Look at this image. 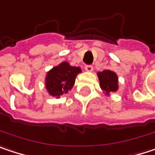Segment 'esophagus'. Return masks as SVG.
<instances>
[{"mask_svg": "<svg viewBox=\"0 0 155 155\" xmlns=\"http://www.w3.org/2000/svg\"><path fill=\"white\" fill-rule=\"evenodd\" d=\"M85 69L87 70V72H91V71H93V66L92 65H86V67H85Z\"/></svg>", "mask_w": 155, "mask_h": 155, "instance_id": "1", "label": "esophagus"}]
</instances>
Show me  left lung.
<instances>
[{"mask_svg":"<svg viewBox=\"0 0 155 155\" xmlns=\"http://www.w3.org/2000/svg\"><path fill=\"white\" fill-rule=\"evenodd\" d=\"M97 75L100 80V87L106 94L118 90V77L116 73L110 70H104L98 72Z\"/></svg>","mask_w":155,"mask_h":155,"instance_id":"obj_1","label":"left lung"}]
</instances>
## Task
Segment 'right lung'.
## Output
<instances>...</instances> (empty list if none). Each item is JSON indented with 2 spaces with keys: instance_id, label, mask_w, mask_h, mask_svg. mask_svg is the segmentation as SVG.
<instances>
[{
  "instance_id": "right-lung-1",
  "label": "right lung",
  "mask_w": 155,
  "mask_h": 155,
  "mask_svg": "<svg viewBox=\"0 0 155 155\" xmlns=\"http://www.w3.org/2000/svg\"><path fill=\"white\" fill-rule=\"evenodd\" d=\"M80 72V68L72 67L68 62H62L51 69L45 79V86L49 94L59 98L63 94L68 93L73 87L76 77Z\"/></svg>"
}]
</instances>
